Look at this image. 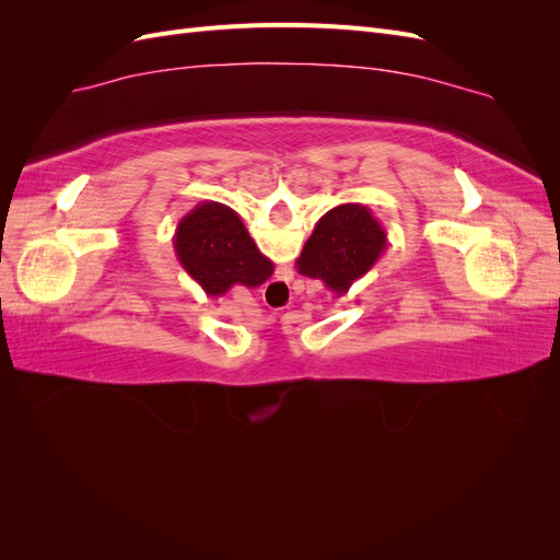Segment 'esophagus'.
Wrapping results in <instances>:
<instances>
[{"label":"esophagus","mask_w":560,"mask_h":560,"mask_svg":"<svg viewBox=\"0 0 560 560\" xmlns=\"http://www.w3.org/2000/svg\"><path fill=\"white\" fill-rule=\"evenodd\" d=\"M287 294H290V292H287V284H284L280 278L270 282L268 290H266V299H278V301H282Z\"/></svg>","instance_id":"1"}]
</instances>
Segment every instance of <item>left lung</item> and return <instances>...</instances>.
I'll return each instance as SVG.
<instances>
[{"instance_id":"left-lung-1","label":"left lung","mask_w":560,"mask_h":560,"mask_svg":"<svg viewBox=\"0 0 560 560\" xmlns=\"http://www.w3.org/2000/svg\"><path fill=\"white\" fill-rule=\"evenodd\" d=\"M385 249L387 233L374 212L360 202H343L319 217L296 259V270L343 296L378 264Z\"/></svg>"}]
</instances>
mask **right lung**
Listing matches in <instances>:
<instances>
[{"label":"right lung","instance_id":"1","mask_svg":"<svg viewBox=\"0 0 560 560\" xmlns=\"http://www.w3.org/2000/svg\"><path fill=\"white\" fill-rule=\"evenodd\" d=\"M173 247L179 266L208 296H224L233 284L259 287L273 276V261L259 252L243 219L224 202L206 200L182 217Z\"/></svg>","mask_w":560,"mask_h":560}]
</instances>
